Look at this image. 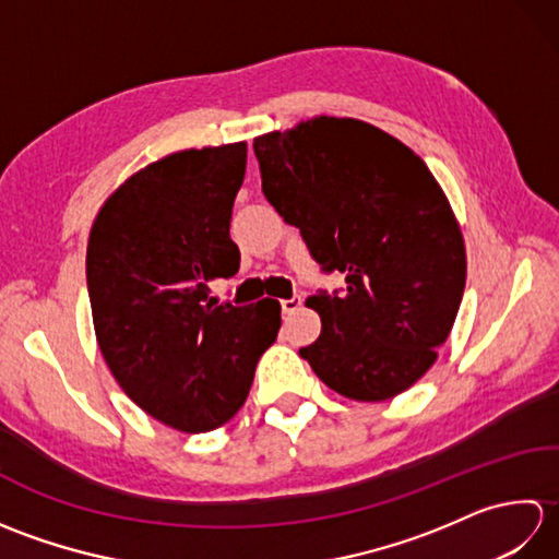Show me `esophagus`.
Wrapping results in <instances>:
<instances>
[{
	"mask_svg": "<svg viewBox=\"0 0 559 559\" xmlns=\"http://www.w3.org/2000/svg\"><path fill=\"white\" fill-rule=\"evenodd\" d=\"M300 305H302L300 295H293V298H288V300H281V307H283V312H286V314H293Z\"/></svg>",
	"mask_w": 559,
	"mask_h": 559,
	"instance_id": "obj_1",
	"label": "esophagus"
}]
</instances>
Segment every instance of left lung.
I'll return each instance as SVG.
<instances>
[{
  "mask_svg": "<svg viewBox=\"0 0 559 559\" xmlns=\"http://www.w3.org/2000/svg\"><path fill=\"white\" fill-rule=\"evenodd\" d=\"M261 189L300 228L312 259L346 288L307 307L322 334L300 348L322 382L353 401H386L437 360L466 286L454 211L420 156L353 117H312L254 139Z\"/></svg>",
  "mask_w": 559,
  "mask_h": 559,
  "instance_id": "obj_1",
  "label": "left lung"
}]
</instances>
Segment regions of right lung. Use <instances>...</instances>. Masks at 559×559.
<instances>
[{
  "label": "right lung",
  "instance_id": "obj_1",
  "mask_svg": "<svg viewBox=\"0 0 559 559\" xmlns=\"http://www.w3.org/2000/svg\"><path fill=\"white\" fill-rule=\"evenodd\" d=\"M245 168V141L170 153L117 187L88 235L103 358L139 408L180 432L228 423L278 336V300L209 298V281L240 269L230 216Z\"/></svg>",
  "mask_w": 559,
  "mask_h": 559
}]
</instances>
